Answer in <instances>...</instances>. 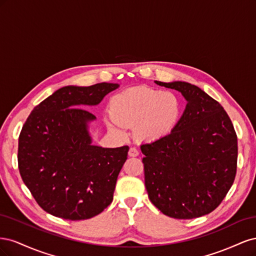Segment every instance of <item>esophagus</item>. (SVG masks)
Masks as SVG:
<instances>
[{
	"label": "esophagus",
	"mask_w": 256,
	"mask_h": 256,
	"mask_svg": "<svg viewBox=\"0 0 256 256\" xmlns=\"http://www.w3.org/2000/svg\"><path fill=\"white\" fill-rule=\"evenodd\" d=\"M138 154H140V152H138L136 147H130V150L128 152V154L130 157H136L138 156Z\"/></svg>",
	"instance_id": "obj_1"
}]
</instances>
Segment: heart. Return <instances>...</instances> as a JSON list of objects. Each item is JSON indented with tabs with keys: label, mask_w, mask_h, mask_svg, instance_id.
<instances>
[{
	"label": "heart",
	"mask_w": 256,
	"mask_h": 256,
	"mask_svg": "<svg viewBox=\"0 0 256 256\" xmlns=\"http://www.w3.org/2000/svg\"><path fill=\"white\" fill-rule=\"evenodd\" d=\"M109 111L110 129L134 126V136L138 140L154 142L175 129L182 113V104L172 92L136 86L115 94L110 99Z\"/></svg>",
	"instance_id": "obj_1"
}]
</instances>
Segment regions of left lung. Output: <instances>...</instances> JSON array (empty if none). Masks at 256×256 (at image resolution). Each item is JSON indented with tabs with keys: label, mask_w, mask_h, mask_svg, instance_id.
I'll return each instance as SVG.
<instances>
[{
	"label": "left lung",
	"mask_w": 256,
	"mask_h": 256,
	"mask_svg": "<svg viewBox=\"0 0 256 256\" xmlns=\"http://www.w3.org/2000/svg\"><path fill=\"white\" fill-rule=\"evenodd\" d=\"M154 83L182 92L187 106L171 134L141 145L145 187L162 214L198 218L214 210L234 182L235 129L223 106L196 85Z\"/></svg>",
	"instance_id": "left-lung-1"
}]
</instances>
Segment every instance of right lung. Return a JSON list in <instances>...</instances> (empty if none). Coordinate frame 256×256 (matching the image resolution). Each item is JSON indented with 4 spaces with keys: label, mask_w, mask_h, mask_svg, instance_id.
<instances>
[{
    "label": "right lung",
    "mask_w": 256,
    "mask_h": 256,
    "mask_svg": "<svg viewBox=\"0 0 256 256\" xmlns=\"http://www.w3.org/2000/svg\"><path fill=\"white\" fill-rule=\"evenodd\" d=\"M118 86L106 82L68 85L28 115L19 136L18 166L23 182L44 212L76 221L92 218L111 204L129 147L92 145L88 125L96 116L83 106L99 104Z\"/></svg>",
    "instance_id": "obj_1"
}]
</instances>
